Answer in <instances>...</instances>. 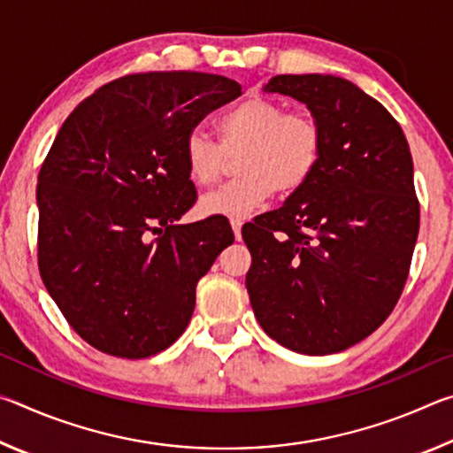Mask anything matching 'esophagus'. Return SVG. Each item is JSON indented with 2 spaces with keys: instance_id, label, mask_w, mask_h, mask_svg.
Listing matches in <instances>:
<instances>
[{
  "instance_id": "obj_1",
  "label": "esophagus",
  "mask_w": 453,
  "mask_h": 453,
  "mask_svg": "<svg viewBox=\"0 0 453 453\" xmlns=\"http://www.w3.org/2000/svg\"><path fill=\"white\" fill-rule=\"evenodd\" d=\"M242 224H243L242 219H237V218L232 219V229H234V234H235V240H242Z\"/></svg>"
}]
</instances>
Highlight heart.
I'll return each instance as SVG.
<instances>
[{
  "label": "heart",
  "mask_w": 453,
  "mask_h": 453,
  "mask_svg": "<svg viewBox=\"0 0 453 453\" xmlns=\"http://www.w3.org/2000/svg\"><path fill=\"white\" fill-rule=\"evenodd\" d=\"M219 143L194 129L183 143L188 173L199 188H213L224 178L229 157H239L243 175L203 197L205 213L243 218L267 202L273 191L289 196L316 173L324 151V129L305 111H288L270 97H248L218 121Z\"/></svg>",
  "instance_id": "b5f03b06"
}]
</instances>
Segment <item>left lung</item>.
Listing matches in <instances>:
<instances>
[{"instance_id": "1", "label": "left lung", "mask_w": 453, "mask_h": 453, "mask_svg": "<svg viewBox=\"0 0 453 453\" xmlns=\"http://www.w3.org/2000/svg\"><path fill=\"white\" fill-rule=\"evenodd\" d=\"M324 129L316 173L280 210L243 226L245 275L264 332L297 354L348 349L375 332L408 280L419 229L413 162L378 99L335 75H275Z\"/></svg>"}]
</instances>
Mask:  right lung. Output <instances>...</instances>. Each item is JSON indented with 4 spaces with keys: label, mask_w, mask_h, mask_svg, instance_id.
Returning a JSON list of instances; mask_svg holds the SVG:
<instances>
[{
    "label": "right lung",
    "mask_w": 453,
    "mask_h": 453,
    "mask_svg": "<svg viewBox=\"0 0 453 453\" xmlns=\"http://www.w3.org/2000/svg\"><path fill=\"white\" fill-rule=\"evenodd\" d=\"M240 96L216 73H129L59 127L37 175V265L89 346L142 359L188 327L197 281L234 232L221 218L175 224L197 199L183 143Z\"/></svg>",
    "instance_id": "right-lung-1"
}]
</instances>
